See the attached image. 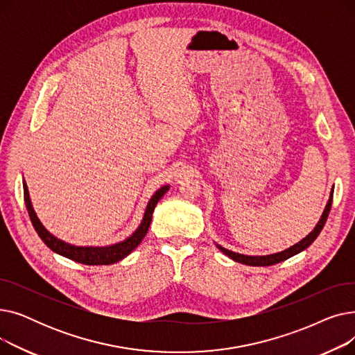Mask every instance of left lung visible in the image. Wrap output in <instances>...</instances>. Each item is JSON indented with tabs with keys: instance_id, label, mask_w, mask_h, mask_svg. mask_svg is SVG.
<instances>
[{
	"instance_id": "obj_1",
	"label": "left lung",
	"mask_w": 355,
	"mask_h": 355,
	"mask_svg": "<svg viewBox=\"0 0 355 355\" xmlns=\"http://www.w3.org/2000/svg\"><path fill=\"white\" fill-rule=\"evenodd\" d=\"M332 197H334V190L331 191L329 194V200L327 202V207L321 216V220L318 221V225L315 226V229L305 237L302 239L300 243L293 245L292 248L281 252V253H275V254H269V256H246V254H239V253H234V252H230L225 248L221 246H217L223 253H225L226 256H229L230 259H233L234 262H239V263H243V265H249V266H270V265H275V263H279V262H284V260L289 259L291 256L300 253L302 250H305L306 248H309L312 245V241L318 237V234L321 233V230L324 229L325 226V221L328 218V214H329V210H331V206H332Z\"/></svg>"
}]
</instances>
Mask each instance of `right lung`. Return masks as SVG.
Returning <instances> with one entry per match:
<instances>
[{"instance_id":"1","label":"right lung","mask_w":355,"mask_h":355,"mask_svg":"<svg viewBox=\"0 0 355 355\" xmlns=\"http://www.w3.org/2000/svg\"><path fill=\"white\" fill-rule=\"evenodd\" d=\"M23 189H24V201H26V207L30 216V220L33 223V226L37 232V234L40 236V239L44 241V245L47 248H50L53 252L59 253L70 260H74V262H79L83 265H112L116 263L119 260H122L123 257H126L130 252L134 249H137V246L141 243L142 239L145 237L149 225H151L153 220V213L154 209L157 206V202L161 200V197L168 191V185H164L161 187L154 196L153 198L149 200L144 218L141 226L138 227V230L128 237L126 240L121 241V243L112 245V246H106V248H80V246H73L69 243H64L63 240L54 237L51 233H49L44 226L40 223L39 217H37L33 206H31V200L28 196V190H27V184L26 181H23Z\"/></svg>"}]
</instances>
